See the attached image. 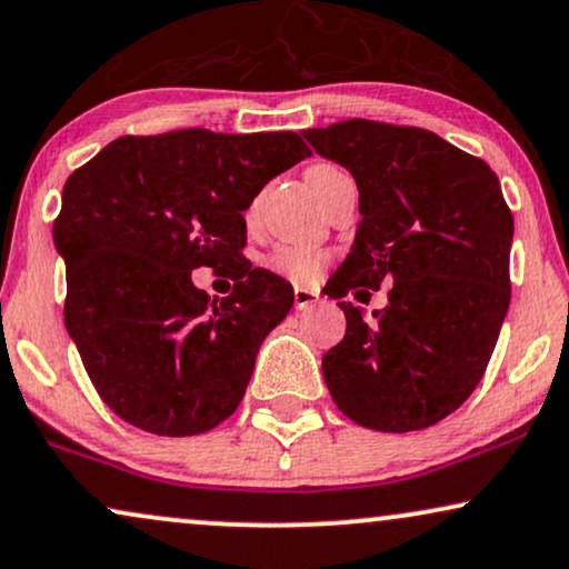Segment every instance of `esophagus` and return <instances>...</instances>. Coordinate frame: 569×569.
<instances>
[{
    "label": "esophagus",
    "mask_w": 569,
    "mask_h": 569,
    "mask_svg": "<svg viewBox=\"0 0 569 569\" xmlns=\"http://www.w3.org/2000/svg\"><path fill=\"white\" fill-rule=\"evenodd\" d=\"M317 301H320V293L317 291H312V289H301V286H297V289H293V307L299 309H309V307H315Z\"/></svg>",
    "instance_id": "obj_1"
}]
</instances>
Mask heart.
<instances>
[{
	"mask_svg": "<svg viewBox=\"0 0 569 569\" xmlns=\"http://www.w3.org/2000/svg\"><path fill=\"white\" fill-rule=\"evenodd\" d=\"M317 169H336V166L317 163L309 171H317ZM268 268L272 272H278L280 278L291 280V283H312L325 268V254L320 249L305 247V244L278 247L276 252L268 257Z\"/></svg>",
	"mask_w": 569,
	"mask_h": 569,
	"instance_id": "heart-1",
	"label": "heart"
}]
</instances>
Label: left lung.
Returning <instances> with one entry per match:
<instances>
[{
	"label": "left lung",
	"mask_w": 569,
	"mask_h": 569,
	"mask_svg": "<svg viewBox=\"0 0 569 569\" xmlns=\"http://www.w3.org/2000/svg\"><path fill=\"white\" fill-rule=\"evenodd\" d=\"M305 138L359 187L361 223L328 297L392 283L372 320L338 301L346 336L322 356L330 396L359 427L427 429L481 382L510 307L512 213L497 173L419 127L346 119Z\"/></svg>",
	"instance_id": "1"
}]
</instances>
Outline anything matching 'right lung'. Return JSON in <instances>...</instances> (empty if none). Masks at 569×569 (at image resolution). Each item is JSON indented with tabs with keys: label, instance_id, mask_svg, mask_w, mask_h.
<instances>
[{
	"label": "right lung",
	"instance_id": "obj_1",
	"mask_svg": "<svg viewBox=\"0 0 569 569\" xmlns=\"http://www.w3.org/2000/svg\"><path fill=\"white\" fill-rule=\"evenodd\" d=\"M312 156L297 132L124 134L70 173L54 244L67 264L64 325L98 396L150 435L189 437L237 411L264 336L293 289L241 254L244 210ZM231 271L229 298L191 283Z\"/></svg>",
	"mask_w": 569,
	"mask_h": 569
}]
</instances>
